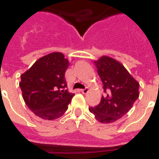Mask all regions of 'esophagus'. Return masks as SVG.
<instances>
[{
	"instance_id": "obj_1",
	"label": "esophagus",
	"mask_w": 159,
	"mask_h": 159,
	"mask_svg": "<svg viewBox=\"0 0 159 159\" xmlns=\"http://www.w3.org/2000/svg\"><path fill=\"white\" fill-rule=\"evenodd\" d=\"M81 92L83 93H84V94H86V93L89 92V89H88V88H85L84 89H81Z\"/></svg>"
}]
</instances>
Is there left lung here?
<instances>
[{
  "label": "left lung",
  "mask_w": 159,
  "mask_h": 159,
  "mask_svg": "<svg viewBox=\"0 0 159 159\" xmlns=\"http://www.w3.org/2000/svg\"><path fill=\"white\" fill-rule=\"evenodd\" d=\"M94 64L106 94L98 106L89 110L100 123H113L124 116L139 98L140 84L116 59L103 56Z\"/></svg>",
  "instance_id": "left-lung-1"
}]
</instances>
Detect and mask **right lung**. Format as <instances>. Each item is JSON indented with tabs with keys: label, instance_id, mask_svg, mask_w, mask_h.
Instances as JSON below:
<instances>
[{
	"label": "right lung",
	"instance_id": "right-lung-1",
	"mask_svg": "<svg viewBox=\"0 0 159 159\" xmlns=\"http://www.w3.org/2000/svg\"><path fill=\"white\" fill-rule=\"evenodd\" d=\"M69 61L61 52H52L35 62L21 75L19 87L26 106L45 120L59 118L68 109L74 93H69L65 73Z\"/></svg>",
	"mask_w": 159,
	"mask_h": 159
}]
</instances>
